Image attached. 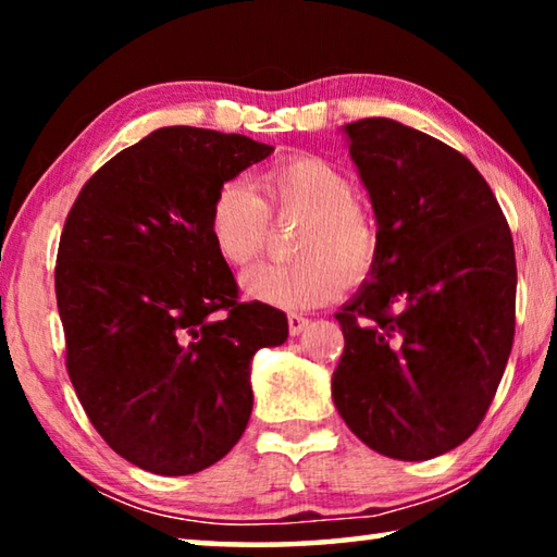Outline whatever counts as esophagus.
Instances as JSON below:
<instances>
[{
    "label": "esophagus",
    "mask_w": 557,
    "mask_h": 557,
    "mask_svg": "<svg viewBox=\"0 0 557 557\" xmlns=\"http://www.w3.org/2000/svg\"><path fill=\"white\" fill-rule=\"evenodd\" d=\"M287 326H289V334H292V336H299L301 332H307L309 319L301 317V314H289V317H287Z\"/></svg>",
    "instance_id": "1"
}]
</instances>
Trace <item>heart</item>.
Masks as SVG:
<instances>
[{
	"mask_svg": "<svg viewBox=\"0 0 557 557\" xmlns=\"http://www.w3.org/2000/svg\"><path fill=\"white\" fill-rule=\"evenodd\" d=\"M258 196L240 178L215 188L209 206V235L228 265L243 268L268 240L270 213L305 219L295 240V262H262L240 280L243 295L262 305L305 312L342 295L348 275L373 265V223L354 201V184L322 157H292L260 176Z\"/></svg>",
	"mask_w": 557,
	"mask_h": 557,
	"instance_id": "obj_1",
	"label": "heart"
}]
</instances>
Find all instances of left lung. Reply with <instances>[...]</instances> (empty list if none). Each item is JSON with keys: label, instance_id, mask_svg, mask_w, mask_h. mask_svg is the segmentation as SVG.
Wrapping results in <instances>:
<instances>
[{"label": "left lung", "instance_id": "left-lung-1", "mask_svg": "<svg viewBox=\"0 0 557 557\" xmlns=\"http://www.w3.org/2000/svg\"><path fill=\"white\" fill-rule=\"evenodd\" d=\"M379 248L336 314L332 398L348 430L391 459L459 447L494 400L516 329V256L474 164L388 117L344 125Z\"/></svg>", "mask_w": 557, "mask_h": 557}]
</instances>
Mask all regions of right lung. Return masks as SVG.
<instances>
[{
  "label": "right lung",
  "mask_w": 557,
  "mask_h": 557,
  "mask_svg": "<svg viewBox=\"0 0 557 557\" xmlns=\"http://www.w3.org/2000/svg\"><path fill=\"white\" fill-rule=\"evenodd\" d=\"M275 147L201 127H162L102 164L65 219L55 301L65 366L100 437L162 476L196 474L240 440L260 348L287 317L238 301L213 248L221 184Z\"/></svg>",
  "instance_id": "add662e5"
}]
</instances>
